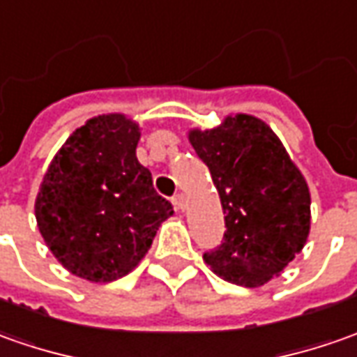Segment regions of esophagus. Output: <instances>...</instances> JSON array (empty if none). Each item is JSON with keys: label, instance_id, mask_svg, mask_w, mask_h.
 <instances>
[{"label": "esophagus", "instance_id": "34e87169", "mask_svg": "<svg viewBox=\"0 0 357 357\" xmlns=\"http://www.w3.org/2000/svg\"><path fill=\"white\" fill-rule=\"evenodd\" d=\"M173 204L176 208H178V210H184V208H186V196H184V195H176L173 198Z\"/></svg>", "mask_w": 357, "mask_h": 357}]
</instances>
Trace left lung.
I'll use <instances>...</instances> for the list:
<instances>
[{
  "instance_id": "8db88e82",
  "label": "left lung",
  "mask_w": 357,
  "mask_h": 357,
  "mask_svg": "<svg viewBox=\"0 0 357 357\" xmlns=\"http://www.w3.org/2000/svg\"><path fill=\"white\" fill-rule=\"evenodd\" d=\"M188 141L210 169L228 228L204 261L228 283L263 287L307 243V178L273 129L250 114H229L212 129H188Z\"/></svg>"
}]
</instances>
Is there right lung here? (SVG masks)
Returning <instances> with one entry per match:
<instances>
[{
  "label": "right lung",
  "mask_w": 357,
  "mask_h": 357,
  "mask_svg": "<svg viewBox=\"0 0 357 357\" xmlns=\"http://www.w3.org/2000/svg\"><path fill=\"white\" fill-rule=\"evenodd\" d=\"M139 137V123L126 114L90 117L56 151L35 198L50 253L90 283L131 273L174 214L137 161Z\"/></svg>",
  "instance_id": "obj_1"
}]
</instances>
